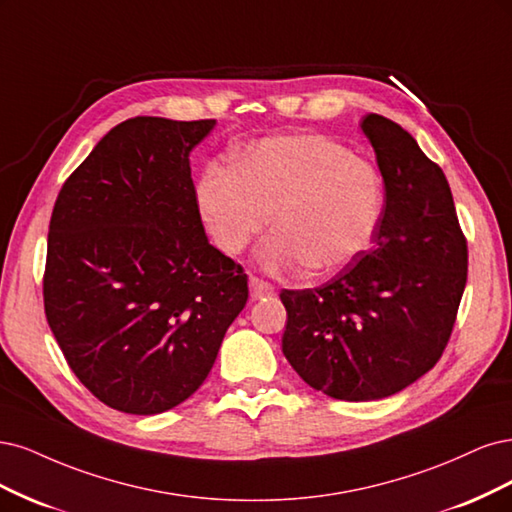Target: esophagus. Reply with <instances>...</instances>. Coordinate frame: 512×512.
Instances as JSON below:
<instances>
[{
  "label": "esophagus",
  "instance_id": "1",
  "mask_svg": "<svg viewBox=\"0 0 512 512\" xmlns=\"http://www.w3.org/2000/svg\"><path fill=\"white\" fill-rule=\"evenodd\" d=\"M249 287H251V298L253 300H261V298H272L276 293V289L270 283H263V280L251 276L249 280Z\"/></svg>",
  "mask_w": 512,
  "mask_h": 512
}]
</instances>
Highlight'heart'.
<instances>
[{"label":"heart","instance_id":"heart-1","mask_svg":"<svg viewBox=\"0 0 512 512\" xmlns=\"http://www.w3.org/2000/svg\"><path fill=\"white\" fill-rule=\"evenodd\" d=\"M197 208L212 242L238 255L270 223L261 244L268 272L308 266L334 274L366 249L383 206L381 176L366 159L321 134H293L253 144L234 168L212 163L197 180Z\"/></svg>","mask_w":512,"mask_h":512}]
</instances>
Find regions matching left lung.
Segmentation results:
<instances>
[{
  "label": "left lung",
  "mask_w": 512,
  "mask_h": 512,
  "mask_svg": "<svg viewBox=\"0 0 512 512\" xmlns=\"http://www.w3.org/2000/svg\"><path fill=\"white\" fill-rule=\"evenodd\" d=\"M359 127L385 183L374 246L325 285L280 293L287 361L344 402L389 398L436 366L468 276L447 176L398 123L368 114Z\"/></svg>",
  "instance_id": "left-lung-1"
}]
</instances>
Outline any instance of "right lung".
Here are the masks:
<instances>
[{
	"label": "right lung",
	"instance_id": "add662e5",
	"mask_svg": "<svg viewBox=\"0 0 512 512\" xmlns=\"http://www.w3.org/2000/svg\"><path fill=\"white\" fill-rule=\"evenodd\" d=\"M214 125L123 121L53 208L46 321L78 381L129 415H159L200 389L249 300V278L208 242L197 208L189 155Z\"/></svg>",
	"mask_w": 512,
	"mask_h": 512
}]
</instances>
